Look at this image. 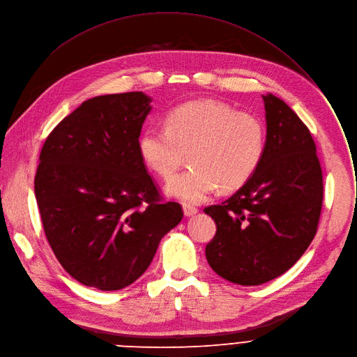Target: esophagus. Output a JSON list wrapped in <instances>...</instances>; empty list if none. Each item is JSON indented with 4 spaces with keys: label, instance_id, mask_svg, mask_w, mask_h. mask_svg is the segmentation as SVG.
I'll list each match as a JSON object with an SVG mask.
<instances>
[{
    "label": "esophagus",
    "instance_id": "obj_1",
    "mask_svg": "<svg viewBox=\"0 0 357 357\" xmlns=\"http://www.w3.org/2000/svg\"><path fill=\"white\" fill-rule=\"evenodd\" d=\"M183 213H185V216H186V218L193 216V215H197V213H198V208L192 206V205H183Z\"/></svg>",
    "mask_w": 357,
    "mask_h": 357
}]
</instances>
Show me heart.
Instances as JSON below:
<instances>
[{
    "label": "heart",
    "mask_w": 357,
    "mask_h": 357,
    "mask_svg": "<svg viewBox=\"0 0 357 357\" xmlns=\"http://www.w3.org/2000/svg\"><path fill=\"white\" fill-rule=\"evenodd\" d=\"M265 148L261 118L213 100L175 107L165 126L145 128L138 141L145 165L162 179L172 178L190 155L192 165L167 183L171 197L189 204L202 202L219 186H242L261 164Z\"/></svg>",
    "instance_id": "obj_1"
}]
</instances>
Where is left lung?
Instances as JSON below:
<instances>
[{"instance_id": "left-lung-1", "label": "left lung", "mask_w": 357, "mask_h": 357, "mask_svg": "<svg viewBox=\"0 0 357 357\" xmlns=\"http://www.w3.org/2000/svg\"><path fill=\"white\" fill-rule=\"evenodd\" d=\"M266 148L255 174L234 195L204 211L216 223L206 245L223 279L255 286L294 266L313 241L323 202L316 145L302 119L278 96L264 95Z\"/></svg>"}]
</instances>
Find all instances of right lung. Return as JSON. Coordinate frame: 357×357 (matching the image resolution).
I'll return each instance as SVG.
<instances>
[{
	"label": "right lung",
	"mask_w": 357,
	"mask_h": 357,
	"mask_svg": "<svg viewBox=\"0 0 357 357\" xmlns=\"http://www.w3.org/2000/svg\"><path fill=\"white\" fill-rule=\"evenodd\" d=\"M142 92L95 96L44 142L34 189L47 241L74 279L100 290L134 283L182 220L138 149L151 111Z\"/></svg>",
	"instance_id": "right-lung-1"
}]
</instances>
